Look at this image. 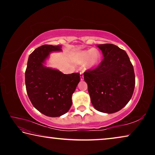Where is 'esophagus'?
<instances>
[{
  "label": "esophagus",
  "mask_w": 155,
  "mask_h": 155,
  "mask_svg": "<svg viewBox=\"0 0 155 155\" xmlns=\"http://www.w3.org/2000/svg\"><path fill=\"white\" fill-rule=\"evenodd\" d=\"M80 77H81V80H83V72H80Z\"/></svg>",
  "instance_id": "1"
}]
</instances>
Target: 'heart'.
Masks as SVG:
<instances>
[{"label":"heart","instance_id":"1","mask_svg":"<svg viewBox=\"0 0 155 155\" xmlns=\"http://www.w3.org/2000/svg\"><path fill=\"white\" fill-rule=\"evenodd\" d=\"M101 53L98 50L90 48L80 52L77 54L76 61L79 64L86 61V66L87 68H92L98 64L101 61Z\"/></svg>","mask_w":155,"mask_h":155}]
</instances>
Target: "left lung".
Listing matches in <instances>:
<instances>
[{
  "label": "left lung",
  "mask_w": 155,
  "mask_h": 155,
  "mask_svg": "<svg viewBox=\"0 0 155 155\" xmlns=\"http://www.w3.org/2000/svg\"><path fill=\"white\" fill-rule=\"evenodd\" d=\"M104 58L98 66L83 73L93 106L113 114L127 105L135 85L134 69L125 51L112 44H99Z\"/></svg>",
  "instance_id": "obj_1"
}]
</instances>
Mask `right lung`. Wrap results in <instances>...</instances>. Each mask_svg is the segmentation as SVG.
<instances>
[{
	"instance_id": "1",
	"label": "right lung",
	"mask_w": 155,
	"mask_h": 155,
	"mask_svg": "<svg viewBox=\"0 0 155 155\" xmlns=\"http://www.w3.org/2000/svg\"><path fill=\"white\" fill-rule=\"evenodd\" d=\"M61 46L37 48L28 57L25 71L27 92L35 108L49 117H59L69 111L72 96L81 80L79 73L64 74L44 65L49 54L61 51Z\"/></svg>"
}]
</instances>
